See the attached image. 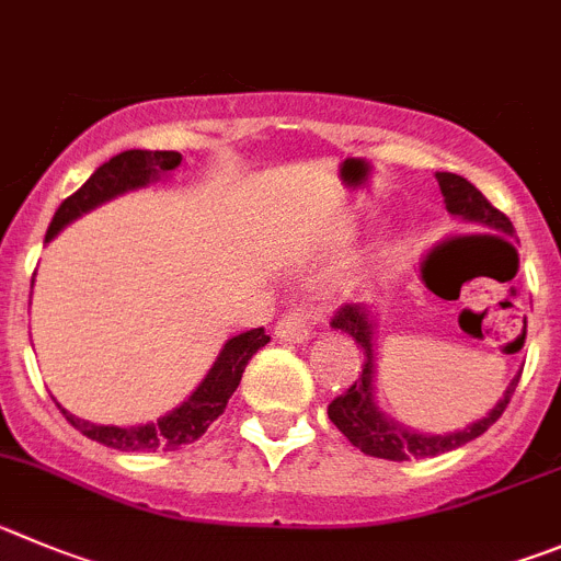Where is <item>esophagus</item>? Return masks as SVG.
Instances as JSON below:
<instances>
[{"instance_id": "esophagus-1", "label": "esophagus", "mask_w": 561, "mask_h": 561, "mask_svg": "<svg viewBox=\"0 0 561 561\" xmlns=\"http://www.w3.org/2000/svg\"><path fill=\"white\" fill-rule=\"evenodd\" d=\"M307 323H310V316L305 310L287 312L276 323V337L285 340V343H307L310 340V327Z\"/></svg>"}]
</instances>
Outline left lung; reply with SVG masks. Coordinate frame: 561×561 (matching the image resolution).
Instances as JSON below:
<instances>
[{
    "instance_id": "1",
    "label": "left lung",
    "mask_w": 561,
    "mask_h": 561,
    "mask_svg": "<svg viewBox=\"0 0 561 561\" xmlns=\"http://www.w3.org/2000/svg\"><path fill=\"white\" fill-rule=\"evenodd\" d=\"M434 180L439 182V193H443V202H446V209L454 218L465 224H476V227H484L490 232L501 234H515V227H512L510 218L495 209L493 204L481 196V191L476 185H470L465 176L448 174V171H437ZM332 329H337L340 334L352 337L354 343L365 352V365L363 376L354 381L343 396L329 404V421L340 428V432L348 437L352 446H357L359 451L368 454V457L390 459V462H410V459H428L439 457V454L454 451V448L465 446L470 439H476L479 434H484L486 428L493 426L501 415H504L506 404H510L512 392H515L517 379L506 385L504 396L499 399V404L486 412L484 417L473 421L470 426L457 428V432H415V428L404 426L396 417H390L387 412H381L379 401H376V354H374V340H376V312L374 307L368 305H348L334 316ZM523 340H526V332H523ZM520 340V345H523ZM517 345V348H520Z\"/></svg>"
}]
</instances>
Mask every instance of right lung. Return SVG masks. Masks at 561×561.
Segmentation results:
<instances>
[{
	"label": "right lung",
	"instance_id": "add662e5",
	"mask_svg": "<svg viewBox=\"0 0 561 561\" xmlns=\"http://www.w3.org/2000/svg\"><path fill=\"white\" fill-rule=\"evenodd\" d=\"M182 162L180 151H146V149H129L122 154L110 157L104 165H99L91 174V180L66 202L57 207L55 218H51L49 229H46V243L60 234L68 224L82 218L91 209L102 207V204L113 202V198L124 196L129 191H140L154 182L169 180L171 171ZM35 282V279H33ZM265 329H249L224 343L218 352L216 363L207 370L196 390L182 401L176 410L165 412L162 417L151 423H140V426H104V423L82 421V417L71 415L68 410L60 412L66 421L82 432L85 437L96 439L102 446L115 448V451H176L180 446H187L193 439L202 437L209 428V423L216 421L224 410L227 401L232 399V392L238 390L240 376H243L245 365L254 357L265 343H268Z\"/></svg>",
	"mask_w": 561,
	"mask_h": 561
}]
</instances>
